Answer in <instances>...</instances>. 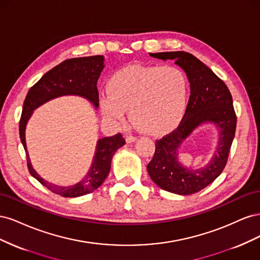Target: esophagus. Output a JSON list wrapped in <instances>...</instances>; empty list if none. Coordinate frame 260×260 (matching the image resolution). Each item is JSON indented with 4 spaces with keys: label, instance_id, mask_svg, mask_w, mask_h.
<instances>
[{
    "label": "esophagus",
    "instance_id": "1",
    "mask_svg": "<svg viewBox=\"0 0 260 260\" xmlns=\"http://www.w3.org/2000/svg\"><path fill=\"white\" fill-rule=\"evenodd\" d=\"M137 140V137L136 136H132V135H128L127 137H125V141H127V143H131V142H135V141Z\"/></svg>",
    "mask_w": 260,
    "mask_h": 260
}]
</instances>
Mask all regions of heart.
Listing matches in <instances>:
<instances>
[{
  "label": "heart",
  "mask_w": 260,
  "mask_h": 260,
  "mask_svg": "<svg viewBox=\"0 0 260 260\" xmlns=\"http://www.w3.org/2000/svg\"><path fill=\"white\" fill-rule=\"evenodd\" d=\"M188 84L176 66L133 65L114 74L107 92L100 98L101 112L107 120L121 123L125 109L132 122L145 133L160 135L182 118Z\"/></svg>",
  "instance_id": "heart-1"
}]
</instances>
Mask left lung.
<instances>
[{
    "label": "left lung",
    "instance_id": "left-lung-1",
    "mask_svg": "<svg viewBox=\"0 0 260 260\" xmlns=\"http://www.w3.org/2000/svg\"><path fill=\"white\" fill-rule=\"evenodd\" d=\"M149 55L162 60L174 59L186 73L191 94L178 127L156 140L147 172L154 183L165 191L180 195L194 194L214 182L226 165L237 128L232 95L225 83L190 53L178 51ZM206 121L216 123L220 130L217 152L206 168L186 170L177 162L176 149L195 127Z\"/></svg>",
    "mask_w": 260,
    "mask_h": 260
}]
</instances>
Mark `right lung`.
Returning <instances> with one entry per match:
<instances>
[{"instance_id": "1", "label": "right lung", "mask_w": 260, "mask_h": 260, "mask_svg": "<svg viewBox=\"0 0 260 260\" xmlns=\"http://www.w3.org/2000/svg\"><path fill=\"white\" fill-rule=\"evenodd\" d=\"M103 68L104 57L101 55L66 59L49 70L40 80L31 86L23 102L19 120V136L27 154L28 170L30 175L35 177L42 185L62 198H77V196L89 194L102 185L111 170L113 155L125 143L124 138L121 133H117L114 137L101 139L98 142L92 167L85 178L79 183L72 186H58L42 179L31 166L25 140L26 124L34 109L45 102L60 95H67V94L81 95L91 101L98 107L100 100L96 82Z\"/></svg>"}]
</instances>
